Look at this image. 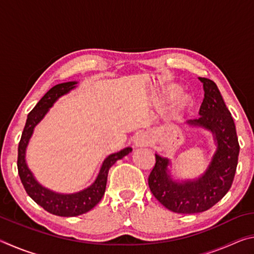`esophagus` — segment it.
<instances>
[{
    "label": "esophagus",
    "mask_w": 254,
    "mask_h": 254,
    "mask_svg": "<svg viewBox=\"0 0 254 254\" xmlns=\"http://www.w3.org/2000/svg\"><path fill=\"white\" fill-rule=\"evenodd\" d=\"M133 142H134L135 147H145V145H148V143H149V137L145 134L140 133V134L135 135Z\"/></svg>",
    "instance_id": "obj_1"
}]
</instances>
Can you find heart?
<instances>
[{
	"label": "heart",
	"mask_w": 254,
	"mask_h": 254,
	"mask_svg": "<svg viewBox=\"0 0 254 254\" xmlns=\"http://www.w3.org/2000/svg\"><path fill=\"white\" fill-rule=\"evenodd\" d=\"M189 104V97L188 96H182L178 100L177 105H176V109L177 110H184L185 107H187Z\"/></svg>",
	"instance_id": "obj_1"
}]
</instances>
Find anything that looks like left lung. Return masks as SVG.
Returning <instances> with one entry per match:
<instances>
[{
	"mask_svg": "<svg viewBox=\"0 0 254 254\" xmlns=\"http://www.w3.org/2000/svg\"><path fill=\"white\" fill-rule=\"evenodd\" d=\"M198 79L204 88L200 117L186 124L212 133L215 151L207 167L196 178L175 179L170 159L156 153V165L148 180L153 196L166 208L180 214L205 212L226 195L233 183L240 152L233 118L216 84L203 77Z\"/></svg>",
	"mask_w": 254,
	"mask_h": 254,
	"instance_id": "obj_1",
	"label": "left lung"
}]
</instances>
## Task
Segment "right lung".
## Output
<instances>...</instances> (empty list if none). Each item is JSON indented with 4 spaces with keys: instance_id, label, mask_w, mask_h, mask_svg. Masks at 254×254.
Listing matches in <instances>:
<instances>
[{
    "instance_id": "add662e5",
    "label": "right lung",
    "mask_w": 254,
    "mask_h": 254,
    "mask_svg": "<svg viewBox=\"0 0 254 254\" xmlns=\"http://www.w3.org/2000/svg\"><path fill=\"white\" fill-rule=\"evenodd\" d=\"M77 84L78 81H67V83L58 84L45 94V96L38 102L34 109L28 114L18 149L19 176L27 194L47 212L64 217L78 216V215L87 213L95 207L105 192L110 168L118 160L127 156L132 151L131 147H127L118 152L109 154L102 162L95 180L88 187L81 189L79 191L71 192V194L57 192L46 188L38 182L28 167L27 159H25L27 148L33 134L34 127L44 120L55 103L62 96L75 89Z\"/></svg>"
}]
</instances>
